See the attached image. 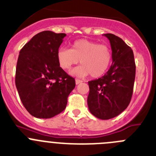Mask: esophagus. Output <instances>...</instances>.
<instances>
[{
	"label": "esophagus",
	"instance_id": "obj_1",
	"mask_svg": "<svg viewBox=\"0 0 156 156\" xmlns=\"http://www.w3.org/2000/svg\"><path fill=\"white\" fill-rule=\"evenodd\" d=\"M83 81L80 80L79 79H76V84H79V83H82Z\"/></svg>",
	"mask_w": 156,
	"mask_h": 156
}]
</instances>
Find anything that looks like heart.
Returning a JSON list of instances; mask_svg holds the SVG:
<instances>
[{
	"mask_svg": "<svg viewBox=\"0 0 156 156\" xmlns=\"http://www.w3.org/2000/svg\"><path fill=\"white\" fill-rule=\"evenodd\" d=\"M112 51L109 47L88 40L76 41L72 48H61L57 52L59 66L64 69H69L72 66L79 63L77 68L70 72L72 75L84 77H100L105 73L112 62Z\"/></svg>",
	"mask_w": 156,
	"mask_h": 156,
	"instance_id": "obj_1",
	"label": "heart"
}]
</instances>
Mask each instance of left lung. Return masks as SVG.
<instances>
[{
  "label": "left lung",
  "instance_id": "8db88e82",
  "mask_svg": "<svg viewBox=\"0 0 156 156\" xmlns=\"http://www.w3.org/2000/svg\"><path fill=\"white\" fill-rule=\"evenodd\" d=\"M104 36L111 44L112 64L103 76L88 82L87 105L95 117L109 119L122 112L130 102L136 66L133 51L124 41L114 34Z\"/></svg>",
  "mask_w": 156,
  "mask_h": 156
}]
</instances>
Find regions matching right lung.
Listing matches in <instances>:
<instances>
[{"label":"right lung","instance_id":"1","mask_svg":"<svg viewBox=\"0 0 156 156\" xmlns=\"http://www.w3.org/2000/svg\"><path fill=\"white\" fill-rule=\"evenodd\" d=\"M66 34H37L19 52L16 86L26 109L36 118L49 119L66 108L74 78L60 67L57 52Z\"/></svg>","mask_w":156,"mask_h":156}]
</instances>
